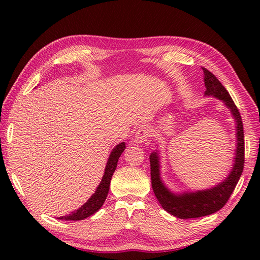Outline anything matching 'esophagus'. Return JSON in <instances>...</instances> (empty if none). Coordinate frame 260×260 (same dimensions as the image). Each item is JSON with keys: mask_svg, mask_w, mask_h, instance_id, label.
I'll use <instances>...</instances> for the list:
<instances>
[{"mask_svg": "<svg viewBox=\"0 0 260 260\" xmlns=\"http://www.w3.org/2000/svg\"><path fill=\"white\" fill-rule=\"evenodd\" d=\"M149 136H151V133H149V130L147 128H141L136 133L135 142L138 144H142L148 139Z\"/></svg>", "mask_w": 260, "mask_h": 260, "instance_id": "1", "label": "esophagus"}]
</instances>
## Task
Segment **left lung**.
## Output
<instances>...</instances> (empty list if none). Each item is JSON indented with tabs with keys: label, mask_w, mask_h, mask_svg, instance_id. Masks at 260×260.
<instances>
[{
	"label": "left lung",
	"mask_w": 260,
	"mask_h": 260,
	"mask_svg": "<svg viewBox=\"0 0 260 260\" xmlns=\"http://www.w3.org/2000/svg\"><path fill=\"white\" fill-rule=\"evenodd\" d=\"M204 72V82L206 91L205 96H214L221 100L223 104L230 109L234 118L235 128H237V149H235L233 167L228 177L211 188H205L202 191L194 192H171L165 185L160 177V161L158 151L151 153V179L152 187L156 199L158 200L161 207L169 214L180 219L200 218L208 216L221 209L231 196L234 187L237 186L244 168V132L242 118L238 107L235 106L229 92L225 90L215 75H212L206 68H202Z\"/></svg>",
	"instance_id": "left-lung-1"
}]
</instances>
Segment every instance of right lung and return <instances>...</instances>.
I'll return each instance as SVG.
<instances>
[{"label":"right lung","mask_w":260,"mask_h":260,"mask_svg":"<svg viewBox=\"0 0 260 260\" xmlns=\"http://www.w3.org/2000/svg\"><path fill=\"white\" fill-rule=\"evenodd\" d=\"M124 148H125L124 142L119 143L113 148L111 155L108 157L104 176L102 178V181L100 182L99 186L96 187L95 192H94V194H92V196L88 200V202L84 203L79 209L73 211L72 214L59 217L57 219L66 220V221H70V220H74V221L83 220L85 218L92 216L93 214H95V212L103 206L109 191V184H111L112 177L117 167L118 159H119V157L124 151Z\"/></svg>","instance_id":"add662e5"}]
</instances>
